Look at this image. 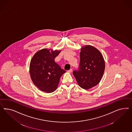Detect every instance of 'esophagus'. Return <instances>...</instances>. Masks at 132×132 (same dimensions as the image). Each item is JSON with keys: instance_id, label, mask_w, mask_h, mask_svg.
<instances>
[{"instance_id": "esophagus-1", "label": "esophagus", "mask_w": 132, "mask_h": 132, "mask_svg": "<svg viewBox=\"0 0 132 132\" xmlns=\"http://www.w3.org/2000/svg\"><path fill=\"white\" fill-rule=\"evenodd\" d=\"M72 72V69H70V70H68V71H67V72H69V73H71V72Z\"/></svg>"}]
</instances>
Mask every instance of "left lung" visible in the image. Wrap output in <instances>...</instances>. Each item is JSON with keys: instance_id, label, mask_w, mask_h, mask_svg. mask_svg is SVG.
Segmentation results:
<instances>
[{"instance_id": "1", "label": "left lung", "mask_w": 132, "mask_h": 132, "mask_svg": "<svg viewBox=\"0 0 132 132\" xmlns=\"http://www.w3.org/2000/svg\"><path fill=\"white\" fill-rule=\"evenodd\" d=\"M78 71H74L73 75L80 87L88 89L99 83L105 69L104 57L99 50L87 45L82 47Z\"/></svg>"}]
</instances>
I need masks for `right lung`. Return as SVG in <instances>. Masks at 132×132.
Returning <instances> with one entry per match:
<instances>
[{"label":"right lung","mask_w":132,"mask_h":132,"mask_svg":"<svg viewBox=\"0 0 132 132\" xmlns=\"http://www.w3.org/2000/svg\"><path fill=\"white\" fill-rule=\"evenodd\" d=\"M61 50L41 49L33 56L29 65V73L33 83L42 92L55 91L60 77L66 71L55 62Z\"/></svg>","instance_id":"1"}]
</instances>
